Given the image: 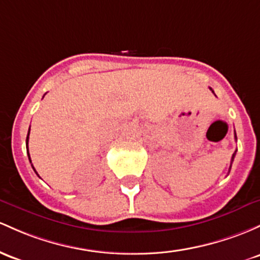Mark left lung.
Masks as SVG:
<instances>
[{
  "mask_svg": "<svg viewBox=\"0 0 260 260\" xmlns=\"http://www.w3.org/2000/svg\"><path fill=\"white\" fill-rule=\"evenodd\" d=\"M211 90H212V88H211ZM213 92V91H212ZM235 137H236V139H237V136H236V132H235ZM237 152V150H236ZM236 152L233 153V155H232V159H231V167H232V162H233V159H235V155H236ZM231 167H230V170H231Z\"/></svg>",
  "mask_w": 260,
  "mask_h": 260,
  "instance_id": "obj_1",
  "label": "left lung"
}]
</instances>
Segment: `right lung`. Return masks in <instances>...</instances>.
<instances>
[{
  "instance_id": "1",
  "label": "right lung",
  "mask_w": 260,
  "mask_h": 260,
  "mask_svg": "<svg viewBox=\"0 0 260 260\" xmlns=\"http://www.w3.org/2000/svg\"><path fill=\"white\" fill-rule=\"evenodd\" d=\"M29 131H30V127H29ZM28 136H29V132H28ZM27 136V141H25V143H27V152H28V139H29V137ZM29 161H30V156H29ZM34 169V168H33ZM34 172H36V170H34ZM37 175H38V174H37Z\"/></svg>"
}]
</instances>
